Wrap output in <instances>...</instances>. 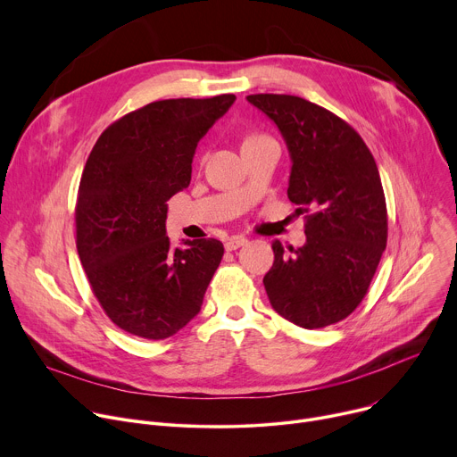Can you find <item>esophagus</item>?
Returning <instances> with one entry per match:
<instances>
[{
  "label": "esophagus",
  "instance_id": "34e87169",
  "mask_svg": "<svg viewBox=\"0 0 457 457\" xmlns=\"http://www.w3.org/2000/svg\"><path fill=\"white\" fill-rule=\"evenodd\" d=\"M245 244H247V240L244 237H231V238L226 240L224 247H226V251H235V249H238V247H242Z\"/></svg>",
  "mask_w": 457,
  "mask_h": 457
}]
</instances>
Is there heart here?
Wrapping results in <instances>:
<instances>
[{
  "mask_svg": "<svg viewBox=\"0 0 457 457\" xmlns=\"http://www.w3.org/2000/svg\"><path fill=\"white\" fill-rule=\"evenodd\" d=\"M262 137H266V136H262V134H249L245 139H244V145H251V143H254V141H258V139H262ZM242 145V146H244Z\"/></svg>",
  "mask_w": 457,
  "mask_h": 457,
  "instance_id": "1",
  "label": "heart"
}]
</instances>
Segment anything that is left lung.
Returning <instances> with one entry per match:
<instances>
[{"label":"left lung","mask_w":457,"mask_h":457,"mask_svg":"<svg viewBox=\"0 0 457 457\" xmlns=\"http://www.w3.org/2000/svg\"><path fill=\"white\" fill-rule=\"evenodd\" d=\"M287 145V197L305 215L307 242L275 240L264 277L273 309L303 329L347 318L365 298L386 245V204L376 161L356 129L333 112L286 94H254Z\"/></svg>","instance_id":"1"}]
</instances>
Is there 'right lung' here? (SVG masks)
I'll use <instances>...</instances> for the list:
<instances>
[{
  "instance_id": "add662e5",
  "label": "right lung",
  "mask_w": 457,
  "mask_h": 457,
  "mask_svg": "<svg viewBox=\"0 0 457 457\" xmlns=\"http://www.w3.org/2000/svg\"><path fill=\"white\" fill-rule=\"evenodd\" d=\"M233 101L150 103L112 122L90 152L76 203L78 253L103 311L129 335L170 338L201 311L224 245L197 238L173 249L166 203L189 186L197 143Z\"/></svg>"
}]
</instances>
